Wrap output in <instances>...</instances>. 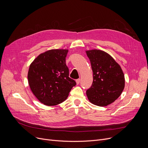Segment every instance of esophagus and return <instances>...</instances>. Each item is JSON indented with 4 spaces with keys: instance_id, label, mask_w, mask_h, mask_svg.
I'll return each mask as SVG.
<instances>
[{
    "instance_id": "esophagus-1",
    "label": "esophagus",
    "mask_w": 148,
    "mask_h": 148,
    "mask_svg": "<svg viewBox=\"0 0 148 148\" xmlns=\"http://www.w3.org/2000/svg\"><path fill=\"white\" fill-rule=\"evenodd\" d=\"M75 82H76V83H77V84H79L80 83V79H77V80H75Z\"/></svg>"
}]
</instances>
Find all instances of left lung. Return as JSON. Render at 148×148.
<instances>
[{
	"label": "left lung",
	"instance_id": "obj_1",
	"mask_svg": "<svg viewBox=\"0 0 148 148\" xmlns=\"http://www.w3.org/2000/svg\"><path fill=\"white\" fill-rule=\"evenodd\" d=\"M93 71V83L86 90L89 101L96 106L109 105L118 99L125 87V78L120 65L106 52L86 51Z\"/></svg>",
	"mask_w": 148,
	"mask_h": 148
}]
</instances>
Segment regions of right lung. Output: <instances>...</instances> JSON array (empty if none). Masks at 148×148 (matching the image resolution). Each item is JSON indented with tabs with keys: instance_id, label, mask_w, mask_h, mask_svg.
<instances>
[{
	"instance_id": "obj_1",
	"label": "right lung",
	"mask_w": 148,
	"mask_h": 148,
	"mask_svg": "<svg viewBox=\"0 0 148 148\" xmlns=\"http://www.w3.org/2000/svg\"><path fill=\"white\" fill-rule=\"evenodd\" d=\"M68 50L53 49L40 54L30 64L27 79L30 88L41 103L58 105L67 98L76 82L69 77L66 65Z\"/></svg>"
}]
</instances>
